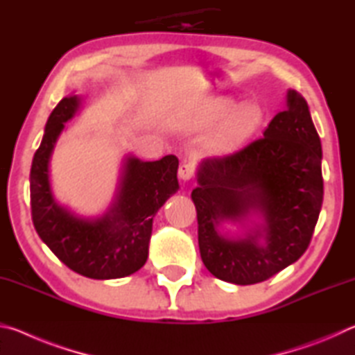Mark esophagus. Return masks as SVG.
<instances>
[{
  "instance_id": "34e87169",
  "label": "esophagus",
  "mask_w": 355,
  "mask_h": 355,
  "mask_svg": "<svg viewBox=\"0 0 355 355\" xmlns=\"http://www.w3.org/2000/svg\"><path fill=\"white\" fill-rule=\"evenodd\" d=\"M178 177L180 180H183V182H189V180L194 177V167L191 164H182L178 169Z\"/></svg>"
}]
</instances>
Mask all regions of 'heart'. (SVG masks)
Segmentation results:
<instances>
[{"instance_id": "obj_1", "label": "heart", "mask_w": 355, "mask_h": 355, "mask_svg": "<svg viewBox=\"0 0 355 355\" xmlns=\"http://www.w3.org/2000/svg\"><path fill=\"white\" fill-rule=\"evenodd\" d=\"M263 117L261 106L254 101H245L235 107L232 97H216L191 114L189 125L194 130H207L222 118L208 137L207 147L214 155H230L243 148L257 135Z\"/></svg>"}]
</instances>
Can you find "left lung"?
Returning <instances> with one entry per match:
<instances>
[{"instance_id":"8db88e82","label":"left lung","mask_w":355,"mask_h":355,"mask_svg":"<svg viewBox=\"0 0 355 355\" xmlns=\"http://www.w3.org/2000/svg\"><path fill=\"white\" fill-rule=\"evenodd\" d=\"M322 150L309 105L286 92L261 139L197 167L191 199L199 222L202 261L214 277L235 285L263 282L307 250L322 205ZM227 221L245 228L233 237Z\"/></svg>"}]
</instances>
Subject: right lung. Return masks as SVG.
Wrapping results in <instances>:
<instances>
[{"mask_svg": "<svg viewBox=\"0 0 355 355\" xmlns=\"http://www.w3.org/2000/svg\"><path fill=\"white\" fill-rule=\"evenodd\" d=\"M81 107L83 97L70 95L46 120L29 175L33 222L42 241L71 271L97 280L127 277L146 264L155 214L180 188L178 158L142 161L127 155L110 208L97 218L80 216L58 202L50 159L65 123Z\"/></svg>", "mask_w": 355, "mask_h": 355, "instance_id": "1", "label": "right lung"}]
</instances>
